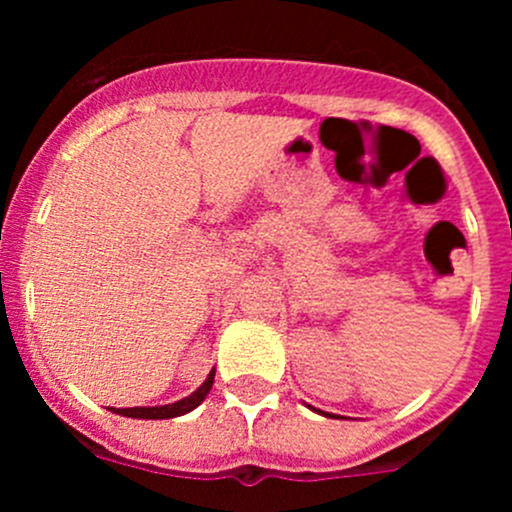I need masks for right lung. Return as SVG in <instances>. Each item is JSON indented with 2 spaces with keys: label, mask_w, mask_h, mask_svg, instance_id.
<instances>
[{
  "label": "right lung",
  "mask_w": 512,
  "mask_h": 512,
  "mask_svg": "<svg viewBox=\"0 0 512 512\" xmlns=\"http://www.w3.org/2000/svg\"><path fill=\"white\" fill-rule=\"evenodd\" d=\"M212 382H215V372L207 374L205 382L197 387L189 397L179 402H171V405H156V408H112V413L125 415V418H140V420H164V418H179V415L192 413L212 390Z\"/></svg>",
  "instance_id": "obj_1"
}]
</instances>
